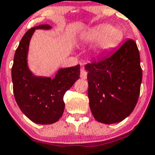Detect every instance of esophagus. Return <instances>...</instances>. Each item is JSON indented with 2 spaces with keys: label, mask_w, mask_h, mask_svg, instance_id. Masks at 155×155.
<instances>
[{
  "label": "esophagus",
  "mask_w": 155,
  "mask_h": 155,
  "mask_svg": "<svg viewBox=\"0 0 155 155\" xmlns=\"http://www.w3.org/2000/svg\"><path fill=\"white\" fill-rule=\"evenodd\" d=\"M80 77L83 79H86L87 78V72L86 70H84L83 68H82L80 70Z\"/></svg>",
  "instance_id": "obj_1"
}]
</instances>
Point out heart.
<instances>
[{
    "instance_id": "obj_1",
    "label": "heart",
    "mask_w": 155,
    "mask_h": 155,
    "mask_svg": "<svg viewBox=\"0 0 155 155\" xmlns=\"http://www.w3.org/2000/svg\"><path fill=\"white\" fill-rule=\"evenodd\" d=\"M123 37L124 34L120 28L103 23L83 33L80 37V41L84 45L95 43L94 52L97 54H103L120 44Z\"/></svg>"
}]
</instances>
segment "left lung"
<instances>
[{"mask_svg": "<svg viewBox=\"0 0 155 155\" xmlns=\"http://www.w3.org/2000/svg\"><path fill=\"white\" fill-rule=\"evenodd\" d=\"M88 97L94 118L104 124L124 120L134 111L142 82L137 44L126 40L108 57L87 64Z\"/></svg>", "mask_w": 155, "mask_h": 155, "instance_id": "obj_1", "label": "left lung"}]
</instances>
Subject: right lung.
<instances>
[{"label": "right lung", "mask_w": 155, "mask_h": 155, "mask_svg": "<svg viewBox=\"0 0 155 155\" xmlns=\"http://www.w3.org/2000/svg\"><path fill=\"white\" fill-rule=\"evenodd\" d=\"M50 25L31 28L21 38L14 56L12 68L13 92L18 107L32 122L52 124L62 116L63 97L79 79L80 66L60 68L52 78L35 76L28 66L27 56L31 37L36 29H50Z\"/></svg>", "instance_id": "1"}]
</instances>
